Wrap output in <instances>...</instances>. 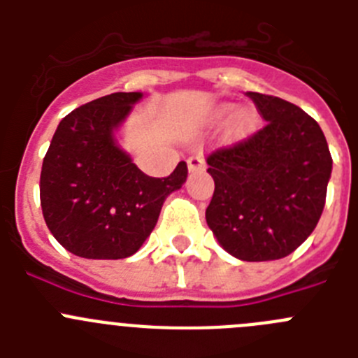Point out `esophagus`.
I'll return each mask as SVG.
<instances>
[{
	"mask_svg": "<svg viewBox=\"0 0 358 358\" xmlns=\"http://www.w3.org/2000/svg\"><path fill=\"white\" fill-rule=\"evenodd\" d=\"M204 170V157L202 156H192L188 157V172L189 173H197Z\"/></svg>",
	"mask_w": 358,
	"mask_h": 358,
	"instance_id": "esophagus-1",
	"label": "esophagus"
}]
</instances>
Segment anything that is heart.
Masks as SVG:
<instances>
[{"label": "heart", "mask_w": 358, "mask_h": 358, "mask_svg": "<svg viewBox=\"0 0 358 358\" xmlns=\"http://www.w3.org/2000/svg\"><path fill=\"white\" fill-rule=\"evenodd\" d=\"M233 110H235L233 103H220L218 107H215V118H227ZM256 122H258V115H256V110L252 107H240L229 118L227 136H229L231 140H243V138H248L255 131Z\"/></svg>", "instance_id": "heart-1"}]
</instances>
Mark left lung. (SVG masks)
Wrapping results in <instances>:
<instances>
[{
  "instance_id": "obj_1",
  "label": "left lung",
  "mask_w": 358,
  "mask_h": 358,
  "mask_svg": "<svg viewBox=\"0 0 358 358\" xmlns=\"http://www.w3.org/2000/svg\"><path fill=\"white\" fill-rule=\"evenodd\" d=\"M267 122L248 141L208 156L215 192L206 222L215 238L243 262L296 251L317 226L331 156L319 123L278 96L248 93Z\"/></svg>"
}]
</instances>
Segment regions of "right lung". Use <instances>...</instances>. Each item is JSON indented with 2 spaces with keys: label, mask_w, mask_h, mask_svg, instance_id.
Returning a JSON list of instances; mask_svg holds the SVG:
<instances>
[{
  "label": "right lung",
  "mask_w": 358,
  "mask_h": 358,
  "mask_svg": "<svg viewBox=\"0 0 358 358\" xmlns=\"http://www.w3.org/2000/svg\"><path fill=\"white\" fill-rule=\"evenodd\" d=\"M143 93L96 98L61 120L41 170V208L55 240L90 260L134 255L156 227L164 199L188 176L181 161L164 179L141 172L118 131Z\"/></svg>",
  "instance_id": "right-lung-1"
}]
</instances>
